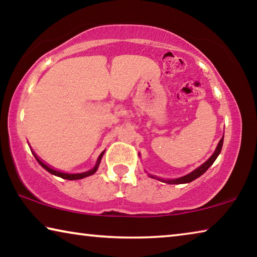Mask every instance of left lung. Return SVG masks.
<instances>
[{
  "mask_svg": "<svg viewBox=\"0 0 257 257\" xmlns=\"http://www.w3.org/2000/svg\"><path fill=\"white\" fill-rule=\"evenodd\" d=\"M222 145H223V137L220 139L219 144H217L216 149H215V152L212 154L211 158L208 159L205 163H203L201 167H198L197 169H195L194 171H191L190 173H188V175H186L184 177H180V178H177V179H171V180H164V179H160V178H158V179L161 180V181H163V182H168V184H170V185L187 184V182H190V181H193L195 179H197L198 177H201L203 173H205L207 169L210 168L213 163H214V161L216 160L217 156H219L221 150H222ZM150 177L156 178V177H153V176H150Z\"/></svg>",
  "mask_w": 257,
  "mask_h": 257,
  "instance_id": "left-lung-1",
  "label": "left lung"
}]
</instances>
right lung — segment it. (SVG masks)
Wrapping results in <instances>:
<instances>
[{
    "label": "right lung",
    "instance_id": "add662e5",
    "mask_svg": "<svg viewBox=\"0 0 257 257\" xmlns=\"http://www.w3.org/2000/svg\"><path fill=\"white\" fill-rule=\"evenodd\" d=\"M33 154H34V156H35V159L37 160V162L40 163V164L42 165V167L45 169L46 171H49L50 173H52V175L58 176V177H60V178H62V179H67V180H78V179H82V178H86V177H88V176H92V175H94L95 172L97 171L98 165H99V163H101V160H102L103 155H104V152H102L101 155L98 156L97 162H96V164H95V167H94L93 169H90V170L86 171V172H81V173H66V172L58 171V170H55V169L49 167V165L43 162V161H42L40 158H38V156H37L36 154H35L34 152H33Z\"/></svg>",
    "mask_w": 257,
    "mask_h": 257
}]
</instances>
